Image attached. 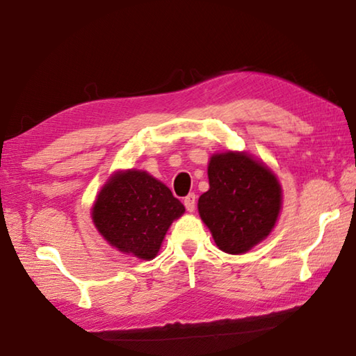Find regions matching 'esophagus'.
Listing matches in <instances>:
<instances>
[{"label": "esophagus", "instance_id": "1", "mask_svg": "<svg viewBox=\"0 0 356 356\" xmlns=\"http://www.w3.org/2000/svg\"><path fill=\"white\" fill-rule=\"evenodd\" d=\"M184 205H185V209L188 210V211L195 210V207H196V195H193V193H190V195L184 199Z\"/></svg>", "mask_w": 356, "mask_h": 356}]
</instances>
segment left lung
<instances>
[{
  "mask_svg": "<svg viewBox=\"0 0 356 356\" xmlns=\"http://www.w3.org/2000/svg\"><path fill=\"white\" fill-rule=\"evenodd\" d=\"M209 184L197 209L219 249L240 255L270 234L280 213L282 188L268 166L245 152L215 154Z\"/></svg>",
  "mask_w": 356,
  "mask_h": 356,
  "instance_id": "1",
  "label": "left lung"
}]
</instances>
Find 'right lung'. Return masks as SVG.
Returning <instances> with one entry per match:
<instances>
[{
  "instance_id": "add662e5",
  "label": "right lung",
  "mask_w": 356,
  "mask_h": 356,
  "mask_svg": "<svg viewBox=\"0 0 356 356\" xmlns=\"http://www.w3.org/2000/svg\"><path fill=\"white\" fill-rule=\"evenodd\" d=\"M185 207L146 171H118L102 186L92 209L93 222L107 243L124 254L152 260L174 219Z\"/></svg>"
}]
</instances>
